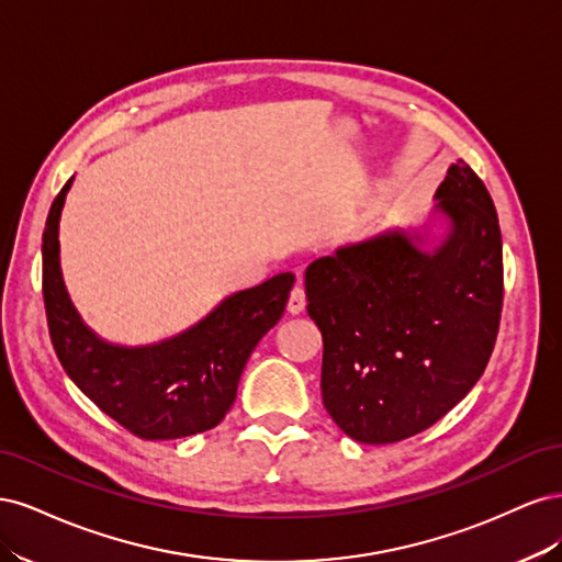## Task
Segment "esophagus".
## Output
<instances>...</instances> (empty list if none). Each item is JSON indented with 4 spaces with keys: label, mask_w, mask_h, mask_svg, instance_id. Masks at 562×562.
Segmentation results:
<instances>
[{
    "label": "esophagus",
    "mask_w": 562,
    "mask_h": 562,
    "mask_svg": "<svg viewBox=\"0 0 562 562\" xmlns=\"http://www.w3.org/2000/svg\"><path fill=\"white\" fill-rule=\"evenodd\" d=\"M304 307H307V295H304V288L295 285L291 297H288V312L291 314H302Z\"/></svg>",
    "instance_id": "34e87169"
}]
</instances>
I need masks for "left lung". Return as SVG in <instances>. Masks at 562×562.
Instances as JSON below:
<instances>
[{
    "label": "left lung",
    "mask_w": 562,
    "mask_h": 562,
    "mask_svg": "<svg viewBox=\"0 0 562 562\" xmlns=\"http://www.w3.org/2000/svg\"><path fill=\"white\" fill-rule=\"evenodd\" d=\"M304 293L337 427L368 446L429 429L481 380L499 330L502 234L485 184L459 159L422 223L323 255Z\"/></svg>",
    "instance_id": "8db88e82"
}]
</instances>
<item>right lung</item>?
Here are the masks:
<instances>
[{"mask_svg": "<svg viewBox=\"0 0 562 562\" xmlns=\"http://www.w3.org/2000/svg\"><path fill=\"white\" fill-rule=\"evenodd\" d=\"M72 182L75 176L50 206L42 244L48 333L65 372L100 411L140 438L171 440L217 427L252 349L283 316L295 274L283 271L229 293L190 328L159 342H110L87 326L63 281L58 229Z\"/></svg>", "mask_w": 562, "mask_h": 562, "instance_id": "right-lung-1", "label": "right lung"}]
</instances>
